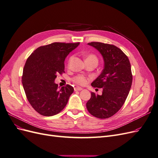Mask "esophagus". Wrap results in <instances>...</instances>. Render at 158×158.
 Returning a JSON list of instances; mask_svg holds the SVG:
<instances>
[{"instance_id": "34e87169", "label": "esophagus", "mask_w": 158, "mask_h": 158, "mask_svg": "<svg viewBox=\"0 0 158 158\" xmlns=\"http://www.w3.org/2000/svg\"><path fill=\"white\" fill-rule=\"evenodd\" d=\"M74 90L75 91H81V90H82V88L81 87H75Z\"/></svg>"}]
</instances>
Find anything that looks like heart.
<instances>
[{
	"mask_svg": "<svg viewBox=\"0 0 158 158\" xmlns=\"http://www.w3.org/2000/svg\"><path fill=\"white\" fill-rule=\"evenodd\" d=\"M73 56L70 57L69 60V64L70 63V62L72 60H73ZM95 60L98 61V58H97V56L94 54H89L86 56V60ZM89 80V78L86 77V76H85L84 75H82V74H79V75L76 76L73 78V81L74 83L81 85H85L88 82Z\"/></svg>",
	"mask_w": 158,
	"mask_h": 158,
	"instance_id": "heart-1",
	"label": "heart"
}]
</instances>
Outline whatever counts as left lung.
Wrapping results in <instances>:
<instances>
[{
	"instance_id": "1",
	"label": "left lung",
	"mask_w": 158,
	"mask_h": 158,
	"mask_svg": "<svg viewBox=\"0 0 158 158\" xmlns=\"http://www.w3.org/2000/svg\"><path fill=\"white\" fill-rule=\"evenodd\" d=\"M88 44L102 54L104 69L92 83L94 88H103L102 95L91 93L86 107L93 116L107 118L119 111L130 92L132 82L131 63L128 56L116 46L100 42Z\"/></svg>"
}]
</instances>
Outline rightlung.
I'll list each match as a JSON object with an SVG mask.
<instances>
[{
	"instance_id": "add662e5",
	"label": "right lung",
	"mask_w": 158,
	"mask_h": 158,
	"mask_svg": "<svg viewBox=\"0 0 158 158\" xmlns=\"http://www.w3.org/2000/svg\"><path fill=\"white\" fill-rule=\"evenodd\" d=\"M80 43H60L41 46L28 57L23 70L22 82L28 102L43 116L58 114L73 93L67 84L58 88L55 83L57 74L64 73V60Z\"/></svg>"
}]
</instances>
